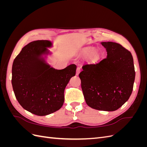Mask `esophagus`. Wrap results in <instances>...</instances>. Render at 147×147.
Masks as SVG:
<instances>
[{
    "label": "esophagus",
    "mask_w": 147,
    "mask_h": 147,
    "mask_svg": "<svg viewBox=\"0 0 147 147\" xmlns=\"http://www.w3.org/2000/svg\"><path fill=\"white\" fill-rule=\"evenodd\" d=\"M80 71H81V68L79 67H78L77 68L76 75H78V74H80Z\"/></svg>",
    "instance_id": "obj_1"
}]
</instances>
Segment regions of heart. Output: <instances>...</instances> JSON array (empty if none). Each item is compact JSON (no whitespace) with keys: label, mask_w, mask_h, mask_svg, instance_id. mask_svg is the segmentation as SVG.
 Instances as JSON below:
<instances>
[{"label":"heart","mask_w":147,"mask_h":147,"mask_svg":"<svg viewBox=\"0 0 147 147\" xmlns=\"http://www.w3.org/2000/svg\"><path fill=\"white\" fill-rule=\"evenodd\" d=\"M91 51V49H86V50L83 51V55L84 56H87V55H88L89 54H90ZM90 57H91V59L92 61H96L97 59H99V54H98V53H97L96 51H92V52L91 53Z\"/></svg>","instance_id":"obj_1"}]
</instances>
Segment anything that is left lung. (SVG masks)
I'll return each instance as SVG.
<instances>
[{
	"label": "left lung",
	"instance_id": "left-lung-1",
	"mask_svg": "<svg viewBox=\"0 0 147 147\" xmlns=\"http://www.w3.org/2000/svg\"><path fill=\"white\" fill-rule=\"evenodd\" d=\"M107 56L99 63L84 64L80 73L86 103L103 111L117 110L129 98L136 72L130 51L117 43L101 42Z\"/></svg>",
	"mask_w": 147,
	"mask_h": 147
}]
</instances>
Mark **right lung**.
Wrapping results in <instances>:
<instances>
[{"label": "right lung", "instance_id": "1", "mask_svg": "<svg viewBox=\"0 0 147 147\" xmlns=\"http://www.w3.org/2000/svg\"><path fill=\"white\" fill-rule=\"evenodd\" d=\"M51 41L29 43L13 61L11 84L17 100L23 108L38 116H45L59 110L64 102V90L75 75L77 66L70 64L55 69L45 57L51 54L47 48Z\"/></svg>", "mask_w": 147, "mask_h": 147}]
</instances>
